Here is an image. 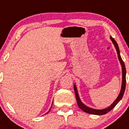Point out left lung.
Instances as JSON below:
<instances>
[{
	"instance_id": "obj_1",
	"label": "left lung",
	"mask_w": 129,
	"mask_h": 129,
	"mask_svg": "<svg viewBox=\"0 0 129 129\" xmlns=\"http://www.w3.org/2000/svg\"><path fill=\"white\" fill-rule=\"evenodd\" d=\"M110 40H111L112 42L114 44V47L116 48V51H117V57H118L119 61L120 62V64L121 66V69H122V82H121V91L119 92V95L117 96V97L116 98V99L113 102V103L110 106H109L107 108H105L104 109H94V108H90L89 106H86L80 100L79 95H78V91H77V86L75 84H74V90H75V93L76 96V99H77V104L78 105V107L83 110L85 112L88 113V114H93V115H104V114H106L111 110L112 109L116 106V105L120 101L121 99H122L123 96L124 95V93H125V86H126V68H125V63H124L123 61L122 60L121 57L120 56V51H119V49L118 45H117V42L116 41V40H114V38H112L111 36L110 37Z\"/></svg>"
}]
</instances>
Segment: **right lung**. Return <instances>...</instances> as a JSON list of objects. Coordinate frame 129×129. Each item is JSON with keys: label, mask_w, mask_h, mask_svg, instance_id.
<instances>
[{"label": "right lung", "mask_w": 129, "mask_h": 129, "mask_svg": "<svg viewBox=\"0 0 129 129\" xmlns=\"http://www.w3.org/2000/svg\"><path fill=\"white\" fill-rule=\"evenodd\" d=\"M52 103H53V102H52ZM51 108H52V106H51V108H50V109H49V111H48V112H47L46 113V114H48V113H49V112H50V110H51Z\"/></svg>", "instance_id": "obj_1"}]
</instances>
